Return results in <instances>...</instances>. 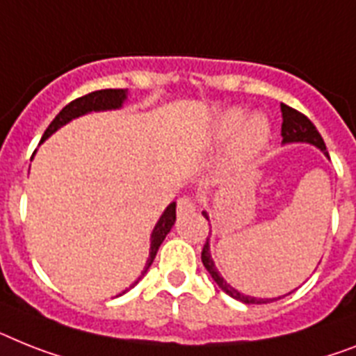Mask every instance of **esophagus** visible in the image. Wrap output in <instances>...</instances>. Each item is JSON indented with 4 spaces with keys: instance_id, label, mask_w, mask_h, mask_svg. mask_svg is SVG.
<instances>
[{
    "instance_id": "obj_1",
    "label": "esophagus",
    "mask_w": 356,
    "mask_h": 356,
    "mask_svg": "<svg viewBox=\"0 0 356 356\" xmlns=\"http://www.w3.org/2000/svg\"><path fill=\"white\" fill-rule=\"evenodd\" d=\"M196 205L195 202L189 198V196H181L180 200H178V213H191V211H195Z\"/></svg>"
}]
</instances>
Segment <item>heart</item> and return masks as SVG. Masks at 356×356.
I'll return each mask as SVG.
<instances>
[{
  "label": "heart",
  "mask_w": 356,
  "mask_h": 356,
  "mask_svg": "<svg viewBox=\"0 0 356 356\" xmlns=\"http://www.w3.org/2000/svg\"><path fill=\"white\" fill-rule=\"evenodd\" d=\"M242 108H231L222 116L214 129V140H225L234 133L225 152L222 172L224 175H242L260 158L271 140V123L260 113L249 114L243 118Z\"/></svg>",
  "instance_id": "b5f03b06"
}]
</instances>
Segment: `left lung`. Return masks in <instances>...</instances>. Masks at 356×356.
I'll return each instance as SVG.
<instances>
[{"mask_svg": "<svg viewBox=\"0 0 356 356\" xmlns=\"http://www.w3.org/2000/svg\"><path fill=\"white\" fill-rule=\"evenodd\" d=\"M280 111L282 145H291V143H309V145L316 147L318 151L324 152L325 158H330V154L325 151L324 140L320 136V132L316 131V127L309 122V120L305 118L304 114H300L298 111H295V108L287 107L286 104H280ZM202 214L209 220L207 211H202ZM202 262H204L205 269H207V273L211 275V278L216 282V286L224 291V293H227L231 298H234V300H240L243 302V304H269V302H275L278 300V298H282V296H275V298H257V296L243 295V293H240L238 289H234L231 284H227V282L224 280V277L220 275L218 267H216L213 257H211V236L207 238V242H205L204 249H202ZM291 293H293V291H291Z\"/></svg>", "mask_w": 356, "mask_h": 356, "instance_id": "left-lung-1", "label": "left lung"}]
</instances>
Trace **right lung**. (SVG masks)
Returning a JSON list of instances; mask_svg holds the SVG:
<instances>
[{
  "instance_id": "right-lung-1",
  "label": "right lung",
  "mask_w": 356,
  "mask_h": 356,
  "mask_svg": "<svg viewBox=\"0 0 356 356\" xmlns=\"http://www.w3.org/2000/svg\"><path fill=\"white\" fill-rule=\"evenodd\" d=\"M127 102V89H102V90H94V92L87 94V96H81V98L74 99V102H70L69 105L61 108L60 114L52 120V123L47 127L45 134L41 138V143L45 142L47 138H51L58 129H61L63 125L70 123L72 120L79 118V116H85V114L90 113H105V111H118V108L123 107V104ZM176 222V202L167 205V209L161 213L160 220L156 222L154 229H152L151 233V248H149V258H147L145 267H143L142 275L138 277V280L132 284L131 287H134L138 282L142 280L145 277V273L149 271V267L151 264L154 262V258H156V252L160 249L161 242L165 240V236L171 233L172 225ZM129 287V289H131ZM129 289L122 291L120 295H125Z\"/></svg>"
}]
</instances>
